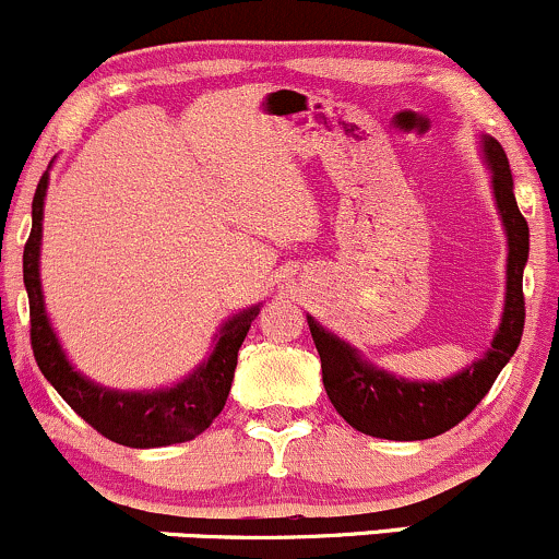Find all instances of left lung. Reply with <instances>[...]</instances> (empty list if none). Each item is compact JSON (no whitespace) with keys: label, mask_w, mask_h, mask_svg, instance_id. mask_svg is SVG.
Here are the masks:
<instances>
[{"label":"left lung","mask_w":559,"mask_h":559,"mask_svg":"<svg viewBox=\"0 0 559 559\" xmlns=\"http://www.w3.org/2000/svg\"><path fill=\"white\" fill-rule=\"evenodd\" d=\"M484 146L493 173V197H497L507 243H510L504 316L484 360L473 362L463 373L441 383L404 381V378H394L362 362L349 344L307 318L312 342L318 346L323 386L331 404L352 428L376 436V439L420 441L454 428L489 394L497 376L502 373V368L521 344L525 325L523 267L528 262V223L518 210L515 194H512V173L502 144L497 139H486Z\"/></svg>","instance_id":"left-lung-1"}]
</instances>
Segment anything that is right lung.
<instances>
[{
  "label": "right lung",
  "mask_w": 559,
  "mask_h": 559,
  "mask_svg": "<svg viewBox=\"0 0 559 559\" xmlns=\"http://www.w3.org/2000/svg\"><path fill=\"white\" fill-rule=\"evenodd\" d=\"M44 194H47V173L38 178L34 204H31V236L23 249V284L28 292L31 310V346L38 370L57 389V394L81 415L96 433L115 444L150 449L181 444L194 439L210 428L223 404L228 400L230 381H234L236 357L239 346L247 336L249 325L258 318L260 307H249L241 316L230 318L221 329L217 344L207 362H202L186 381L165 391H150V394H126V391L102 389L86 381L73 365L66 360L57 336L44 312L41 281H38V243H41V213Z\"/></svg>",
  "instance_id": "add662e5"
}]
</instances>
